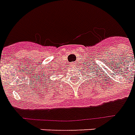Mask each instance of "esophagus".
Here are the masks:
<instances>
[{"label": "esophagus", "instance_id": "esophagus-1", "mask_svg": "<svg viewBox=\"0 0 135 135\" xmlns=\"http://www.w3.org/2000/svg\"><path fill=\"white\" fill-rule=\"evenodd\" d=\"M76 63H77V62H76H76H74V63H73L72 64L74 65V66H76Z\"/></svg>", "mask_w": 135, "mask_h": 135}]
</instances>
